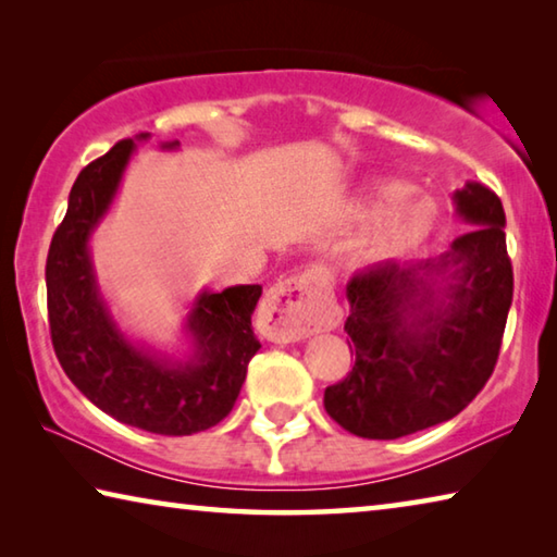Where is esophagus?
I'll return each instance as SVG.
<instances>
[{
    "label": "esophagus",
    "mask_w": 557,
    "mask_h": 557,
    "mask_svg": "<svg viewBox=\"0 0 557 557\" xmlns=\"http://www.w3.org/2000/svg\"><path fill=\"white\" fill-rule=\"evenodd\" d=\"M327 290V281L320 273H304L288 281H278L269 288L261 306L263 335L271 343H298L315 333V298Z\"/></svg>",
    "instance_id": "1"
}]
</instances>
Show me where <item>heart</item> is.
Instances as JSON below:
<instances>
[{"mask_svg": "<svg viewBox=\"0 0 557 557\" xmlns=\"http://www.w3.org/2000/svg\"><path fill=\"white\" fill-rule=\"evenodd\" d=\"M345 212L352 220L367 218L352 247L359 263H384L404 257L425 242L435 224L433 202L406 193V185L396 181L362 185Z\"/></svg>", "mask_w": 557, "mask_h": 557, "instance_id": "b5f03b06", "label": "heart"}]
</instances>
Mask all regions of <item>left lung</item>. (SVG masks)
I'll list each match as a JSON object with an SVG mask.
<instances>
[{
  "label": "left lung",
  "mask_w": 557,
  "mask_h": 557,
  "mask_svg": "<svg viewBox=\"0 0 557 557\" xmlns=\"http://www.w3.org/2000/svg\"><path fill=\"white\" fill-rule=\"evenodd\" d=\"M453 202L474 230L445 253L374 263L347 284L355 367L325 388L323 404L359 437L396 441L450 421L494 372L513 298L506 214L474 181Z\"/></svg>",
  "instance_id": "obj_1"
}]
</instances>
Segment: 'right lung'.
I'll list each match as a JSON object with an SVG mask.
<instances>
[{
  "label": "right lung",
  "instance_id": "add662e5",
  "mask_svg": "<svg viewBox=\"0 0 557 557\" xmlns=\"http://www.w3.org/2000/svg\"><path fill=\"white\" fill-rule=\"evenodd\" d=\"M114 144L85 165L67 195V212L46 261L48 320L58 362L67 379L114 421L156 435H193L218 425L232 411L259 352L251 313L261 286L202 288L183 320V357L132 339L116 323L97 281L90 242L120 193L136 144ZM163 141L161 151H178Z\"/></svg>",
  "mask_w": 557,
  "mask_h": 557
}]
</instances>
